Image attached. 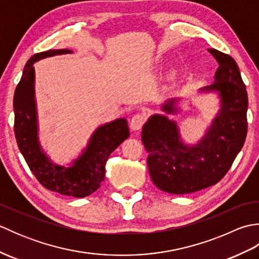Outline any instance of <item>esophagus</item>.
<instances>
[{"mask_svg": "<svg viewBox=\"0 0 259 259\" xmlns=\"http://www.w3.org/2000/svg\"><path fill=\"white\" fill-rule=\"evenodd\" d=\"M146 120H147L146 112L141 111V112L136 113L130 121V128L135 131L140 130L142 128V125H144V123L146 122Z\"/></svg>", "mask_w": 259, "mask_h": 259, "instance_id": "obj_1", "label": "esophagus"}]
</instances>
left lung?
<instances>
[{"instance_id": "1", "label": "left lung", "mask_w": 259, "mask_h": 259, "mask_svg": "<svg viewBox=\"0 0 259 259\" xmlns=\"http://www.w3.org/2000/svg\"><path fill=\"white\" fill-rule=\"evenodd\" d=\"M208 51L219 67L213 83L200 91L217 92L221 109L206 135L196 145H186L177 123L161 114L151 115L142 126L151 180L169 194H190L217 184L232 167L247 136L248 97L238 65L228 54ZM176 102L178 99H170L161 109L176 113Z\"/></svg>"}]
</instances>
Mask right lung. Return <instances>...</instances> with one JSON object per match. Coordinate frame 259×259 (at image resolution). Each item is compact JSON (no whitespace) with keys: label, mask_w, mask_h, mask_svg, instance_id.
Returning a JSON list of instances; mask_svg holds the SVG:
<instances>
[{"label":"right lung","mask_w":259,"mask_h":259,"mask_svg":"<svg viewBox=\"0 0 259 259\" xmlns=\"http://www.w3.org/2000/svg\"><path fill=\"white\" fill-rule=\"evenodd\" d=\"M67 53L72 51L61 49L36 53L25 64L14 92V134L19 149L38 183L61 195L83 198L100 187L106 174L108 158L128 138L129 128L123 118L100 125L92 134L85 149L71 166H60L50 160L42 150L37 137L33 64L38 60Z\"/></svg>","instance_id":"1"}]
</instances>
